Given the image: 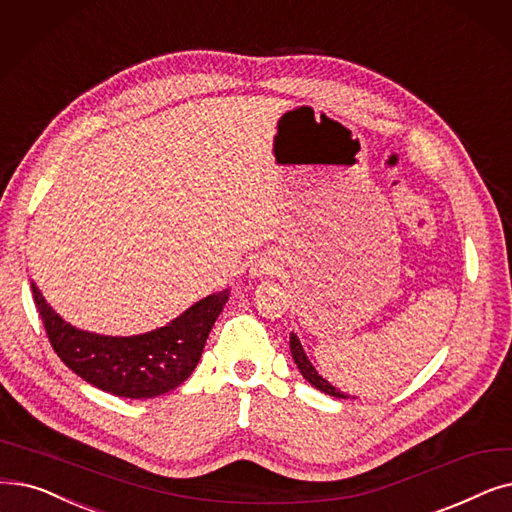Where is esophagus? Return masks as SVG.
Instances as JSON below:
<instances>
[{
	"mask_svg": "<svg viewBox=\"0 0 512 512\" xmlns=\"http://www.w3.org/2000/svg\"><path fill=\"white\" fill-rule=\"evenodd\" d=\"M272 274H274V268L265 259H259L251 268V278H263V276H272Z\"/></svg>",
	"mask_w": 512,
	"mask_h": 512,
	"instance_id": "1",
	"label": "esophagus"
}]
</instances>
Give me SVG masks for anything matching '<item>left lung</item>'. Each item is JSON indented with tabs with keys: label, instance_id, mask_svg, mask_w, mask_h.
<instances>
[{
	"label": "left lung",
	"instance_id": "8db88e82",
	"mask_svg": "<svg viewBox=\"0 0 512 512\" xmlns=\"http://www.w3.org/2000/svg\"><path fill=\"white\" fill-rule=\"evenodd\" d=\"M291 353H293V360H295L299 372L303 374V379H305L311 387H316L318 391H322V393H326V395H332V397L349 399V395H345V393L339 391L337 387H332V385L324 379L322 374H318V370L314 368V364L309 362L307 353H305V349H303V345H301V341H299V337L295 335V332H291Z\"/></svg>",
	"mask_w": 512,
	"mask_h": 512
}]
</instances>
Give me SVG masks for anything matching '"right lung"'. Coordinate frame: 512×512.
<instances>
[{
    "instance_id": "1",
    "label": "right lung",
    "mask_w": 512,
    "mask_h": 512,
    "mask_svg": "<svg viewBox=\"0 0 512 512\" xmlns=\"http://www.w3.org/2000/svg\"><path fill=\"white\" fill-rule=\"evenodd\" d=\"M33 299L58 358L85 383L129 399L180 387L201 360L209 332L230 299V288L192 303L180 316L142 335L110 337L64 322L31 280Z\"/></svg>"
}]
</instances>
